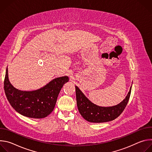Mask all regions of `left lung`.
Wrapping results in <instances>:
<instances>
[{
	"label": "left lung",
	"mask_w": 152,
	"mask_h": 152,
	"mask_svg": "<svg viewBox=\"0 0 152 152\" xmlns=\"http://www.w3.org/2000/svg\"><path fill=\"white\" fill-rule=\"evenodd\" d=\"M77 106L82 117L91 123H104L115 120L124 111L131 93L132 86L125 99L119 104L113 106H100L91 102L81 90L75 86Z\"/></svg>",
	"instance_id": "obj_1"
}]
</instances>
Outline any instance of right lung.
I'll return each instance as SVG.
<instances>
[{
  "label": "right lung",
  "mask_w": 152,
  "mask_h": 152,
  "mask_svg": "<svg viewBox=\"0 0 152 152\" xmlns=\"http://www.w3.org/2000/svg\"><path fill=\"white\" fill-rule=\"evenodd\" d=\"M69 80L68 76H62L53 79L37 90L21 91L10 83L7 67L4 90L8 102L18 113L29 118H42L53 111L61 88Z\"/></svg>",
  "instance_id": "obj_1"
}]
</instances>
